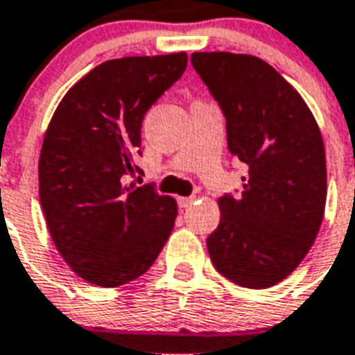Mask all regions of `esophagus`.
<instances>
[{"label": "esophagus", "mask_w": 355, "mask_h": 355, "mask_svg": "<svg viewBox=\"0 0 355 355\" xmlns=\"http://www.w3.org/2000/svg\"><path fill=\"white\" fill-rule=\"evenodd\" d=\"M191 203H193V198H178V207H182V209L190 207Z\"/></svg>", "instance_id": "esophagus-1"}]
</instances>
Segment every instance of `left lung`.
I'll use <instances>...</instances> for the list:
<instances>
[{
  "label": "left lung",
  "instance_id": "1",
  "mask_svg": "<svg viewBox=\"0 0 355 355\" xmlns=\"http://www.w3.org/2000/svg\"><path fill=\"white\" fill-rule=\"evenodd\" d=\"M191 65L224 112L231 156L248 167L241 196L218 199L212 265L239 286L271 288L297 269L322 225L324 139L303 97L263 60L193 52Z\"/></svg>",
  "mask_w": 355,
  "mask_h": 355
}]
</instances>
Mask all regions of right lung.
Here are the masks:
<instances>
[{
    "label": "right lung",
    "mask_w": 355,
    "mask_h": 355,
    "mask_svg": "<svg viewBox=\"0 0 355 355\" xmlns=\"http://www.w3.org/2000/svg\"><path fill=\"white\" fill-rule=\"evenodd\" d=\"M186 52L109 60L64 96L44 133L39 198L62 258L86 282L116 288L144 275L169 239L177 201L125 186L139 171L146 111L182 77Z\"/></svg>",
    "instance_id": "right-lung-1"
}]
</instances>
